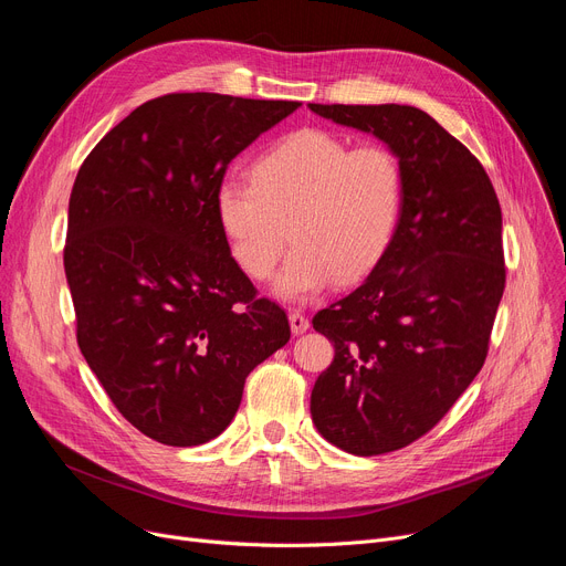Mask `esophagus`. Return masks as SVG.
Returning a JSON list of instances; mask_svg holds the SVG:
<instances>
[{"label": "esophagus", "instance_id": "esophagus-1", "mask_svg": "<svg viewBox=\"0 0 566 566\" xmlns=\"http://www.w3.org/2000/svg\"><path fill=\"white\" fill-rule=\"evenodd\" d=\"M289 323H291V333L293 335H303L310 328V318L301 312H291L289 314Z\"/></svg>", "mask_w": 566, "mask_h": 566}]
</instances>
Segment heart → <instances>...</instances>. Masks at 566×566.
Listing matches in <instances>:
<instances>
[{
    "mask_svg": "<svg viewBox=\"0 0 566 566\" xmlns=\"http://www.w3.org/2000/svg\"><path fill=\"white\" fill-rule=\"evenodd\" d=\"M403 203L399 158L382 144L350 142L323 128L286 135L252 165V181L224 178L216 213L233 261L252 280L277 275L286 301H310L337 277L358 280L388 250Z\"/></svg>",
    "mask_w": 566,
    "mask_h": 566,
    "instance_id": "heart-1",
    "label": "heart"
}]
</instances>
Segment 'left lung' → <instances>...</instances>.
Here are the masks:
<instances>
[{"mask_svg":"<svg viewBox=\"0 0 566 566\" xmlns=\"http://www.w3.org/2000/svg\"><path fill=\"white\" fill-rule=\"evenodd\" d=\"M310 109L376 135L403 171L388 250L312 318L335 346L312 390L318 433L355 457L388 454L429 433L484 367L507 280L500 201L482 163L418 107Z\"/></svg>","mask_w":566,"mask_h":566,"instance_id":"1","label":"left lung"}]
</instances>
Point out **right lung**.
Wrapping results in <instances>:
<instances>
[{
  "mask_svg": "<svg viewBox=\"0 0 566 566\" xmlns=\"http://www.w3.org/2000/svg\"><path fill=\"white\" fill-rule=\"evenodd\" d=\"M298 107L167 94L77 171L64 248L77 346L116 410L163 444L220 436L250 371L291 337L286 312L233 261L216 192L229 163Z\"/></svg>",
  "mask_w": 566,
  "mask_h": 566,
  "instance_id": "1",
  "label": "right lung"
}]
</instances>
